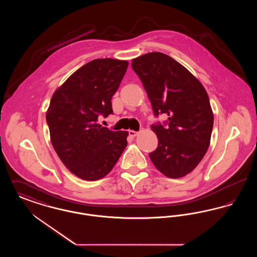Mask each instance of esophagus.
I'll return each mask as SVG.
<instances>
[{
  "label": "esophagus",
  "instance_id": "1",
  "mask_svg": "<svg viewBox=\"0 0 257 257\" xmlns=\"http://www.w3.org/2000/svg\"><path fill=\"white\" fill-rule=\"evenodd\" d=\"M128 133H129V136H130V137H132V138H134V137H136L137 135L139 134L138 132H136L134 130H129V132H128Z\"/></svg>",
  "mask_w": 257,
  "mask_h": 257
}]
</instances>
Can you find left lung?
<instances>
[{"label": "left lung", "mask_w": 257, "mask_h": 257, "mask_svg": "<svg viewBox=\"0 0 257 257\" xmlns=\"http://www.w3.org/2000/svg\"><path fill=\"white\" fill-rule=\"evenodd\" d=\"M132 68L147 91L155 116L164 124L151 125L158 147L149 157L158 171L180 178L194 171L210 145L214 115L205 88L170 56L152 52L132 60Z\"/></svg>", "instance_id": "obj_1"}]
</instances>
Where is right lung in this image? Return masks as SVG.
Instances as JSON below:
<instances>
[{"mask_svg": "<svg viewBox=\"0 0 257 257\" xmlns=\"http://www.w3.org/2000/svg\"><path fill=\"white\" fill-rule=\"evenodd\" d=\"M128 61L97 59L75 71L53 94L46 120L51 143L63 165L87 181L110 172L127 147V131H111L98 117L112 113L111 97Z\"/></svg>", "mask_w": 257, "mask_h": 257, "instance_id": "add662e5", "label": "right lung"}]
</instances>
